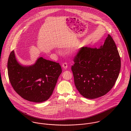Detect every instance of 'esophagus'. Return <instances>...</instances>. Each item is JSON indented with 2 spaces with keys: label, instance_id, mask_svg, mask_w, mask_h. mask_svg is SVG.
<instances>
[{
  "label": "esophagus",
  "instance_id": "34e87169",
  "mask_svg": "<svg viewBox=\"0 0 131 131\" xmlns=\"http://www.w3.org/2000/svg\"><path fill=\"white\" fill-rule=\"evenodd\" d=\"M62 67L64 69H67L68 68V64H67V63H66V62L63 63L62 64Z\"/></svg>",
  "mask_w": 131,
  "mask_h": 131
}]
</instances>
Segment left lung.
<instances>
[{
  "label": "left lung",
  "instance_id": "obj_1",
  "mask_svg": "<svg viewBox=\"0 0 131 131\" xmlns=\"http://www.w3.org/2000/svg\"><path fill=\"white\" fill-rule=\"evenodd\" d=\"M74 61L72 71L75 87L88 99L108 93L115 83L121 66L119 53L110 35L99 48L82 47Z\"/></svg>",
  "mask_w": 131,
  "mask_h": 131
}]
</instances>
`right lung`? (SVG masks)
<instances>
[{"label":"right lung","mask_w":131,"mask_h":131,"mask_svg":"<svg viewBox=\"0 0 131 131\" xmlns=\"http://www.w3.org/2000/svg\"><path fill=\"white\" fill-rule=\"evenodd\" d=\"M7 70L15 91L23 98L37 103L49 98L62 72L58 63L42 57H39L33 65L23 66L17 61L14 50L8 57Z\"/></svg>","instance_id":"obj_1"}]
</instances>
